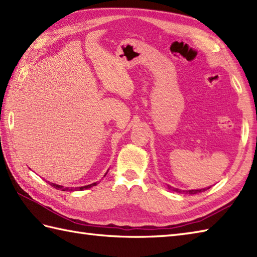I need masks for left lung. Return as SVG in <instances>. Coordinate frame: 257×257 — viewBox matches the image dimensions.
<instances>
[{
  "mask_svg": "<svg viewBox=\"0 0 257 257\" xmlns=\"http://www.w3.org/2000/svg\"><path fill=\"white\" fill-rule=\"evenodd\" d=\"M169 190L174 191V192H178V193H189V194H196V193H200V192H203V191L210 189V188H205V189H200V190H189V191H183V190H179L177 188H173L171 185H168Z\"/></svg>",
  "mask_w": 257,
  "mask_h": 257,
  "instance_id": "left-lung-1",
  "label": "left lung"
}]
</instances>
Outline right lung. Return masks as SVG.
I'll list each match as a JSON object with an SVG mask.
<instances>
[{
  "instance_id": "1",
  "label": "right lung",
  "mask_w": 257,
  "mask_h": 257,
  "mask_svg": "<svg viewBox=\"0 0 257 257\" xmlns=\"http://www.w3.org/2000/svg\"><path fill=\"white\" fill-rule=\"evenodd\" d=\"M108 172V171H107ZM107 172H106V174H107ZM106 174H105V176H106ZM105 176H103V177H105ZM48 183H50L51 185H52V187L53 188H55V189H57V190H62V191H68L69 189L68 188H64L63 187V185H58V184H55V183H51V182H48ZM97 184V182H95V183H91V184H89V185H85V187H79V188H75L76 190H85V189H89V188H91V187H94V185H96ZM70 190H72V189H70Z\"/></svg>"
}]
</instances>
